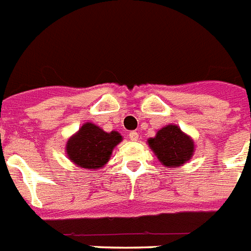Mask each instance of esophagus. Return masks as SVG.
<instances>
[{
    "label": "esophagus",
    "instance_id": "obj_1",
    "mask_svg": "<svg viewBox=\"0 0 251 251\" xmlns=\"http://www.w3.org/2000/svg\"><path fill=\"white\" fill-rule=\"evenodd\" d=\"M129 140L130 141H137L138 140V133L136 132V130H132V132H129Z\"/></svg>",
    "mask_w": 251,
    "mask_h": 251
}]
</instances>
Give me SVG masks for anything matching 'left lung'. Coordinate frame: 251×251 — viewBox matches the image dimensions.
I'll return each instance as SVG.
<instances>
[{
    "mask_svg": "<svg viewBox=\"0 0 251 251\" xmlns=\"http://www.w3.org/2000/svg\"><path fill=\"white\" fill-rule=\"evenodd\" d=\"M149 146L159 161L167 168L181 167L191 159L195 150L194 141L175 124H168L148 140Z\"/></svg>",
    "mask_w": 251,
    "mask_h": 251,
    "instance_id": "1",
    "label": "left lung"
}]
</instances>
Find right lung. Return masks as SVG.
<instances>
[{
  "instance_id": "1",
  "label": "right lung",
  "mask_w": 251,
  "mask_h": 251,
  "mask_svg": "<svg viewBox=\"0 0 251 251\" xmlns=\"http://www.w3.org/2000/svg\"><path fill=\"white\" fill-rule=\"evenodd\" d=\"M122 141L121 133H107L96 124L87 122L66 142V154L76 167L100 169L111 156L113 149Z\"/></svg>"
}]
</instances>
